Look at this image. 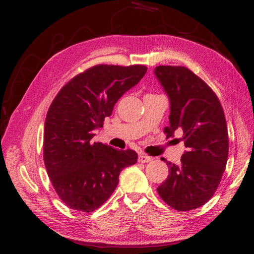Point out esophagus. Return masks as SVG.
Segmentation results:
<instances>
[{
	"label": "esophagus",
	"mask_w": 254,
	"mask_h": 254,
	"mask_svg": "<svg viewBox=\"0 0 254 254\" xmlns=\"http://www.w3.org/2000/svg\"><path fill=\"white\" fill-rule=\"evenodd\" d=\"M151 160H152V158L147 156V154H140V156H139V161L142 162V163H147V162H150Z\"/></svg>",
	"instance_id": "1"
}]
</instances>
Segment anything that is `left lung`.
<instances>
[{
  "label": "left lung",
  "instance_id": "left-lung-1",
  "mask_svg": "<svg viewBox=\"0 0 254 254\" xmlns=\"http://www.w3.org/2000/svg\"><path fill=\"white\" fill-rule=\"evenodd\" d=\"M170 103L167 137L182 132L186 151L179 165L169 166L166 182L157 188L165 203L179 212L200 207L220 185L229 156V134L224 111L212 88L182 66L154 68Z\"/></svg>",
  "mask_w": 254,
  "mask_h": 254
}]
</instances>
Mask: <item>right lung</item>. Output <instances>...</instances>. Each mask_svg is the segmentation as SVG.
I'll return each mask as SVG.
<instances>
[{
	"label": "right lung",
	"instance_id": "right-lung-1",
	"mask_svg": "<svg viewBox=\"0 0 254 254\" xmlns=\"http://www.w3.org/2000/svg\"><path fill=\"white\" fill-rule=\"evenodd\" d=\"M148 68L97 65L74 77L51 103L45 122L44 161L56 192L68 207L89 213L110 198L120 173L136 163L133 150L93 142L124 93Z\"/></svg>",
	"mask_w": 254,
	"mask_h": 254
}]
</instances>
